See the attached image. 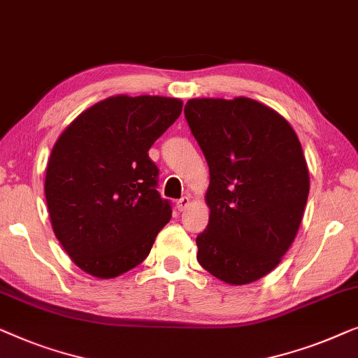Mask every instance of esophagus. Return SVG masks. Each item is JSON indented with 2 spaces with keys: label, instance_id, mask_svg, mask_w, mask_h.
I'll list each match as a JSON object with an SVG mask.
<instances>
[{
  "label": "esophagus",
  "instance_id": "esophagus-1",
  "mask_svg": "<svg viewBox=\"0 0 358 358\" xmlns=\"http://www.w3.org/2000/svg\"><path fill=\"white\" fill-rule=\"evenodd\" d=\"M189 196H183V198H180L178 201H177V208H178V210L181 213V210H185L186 208H188L189 206Z\"/></svg>",
  "mask_w": 358,
  "mask_h": 358
}]
</instances>
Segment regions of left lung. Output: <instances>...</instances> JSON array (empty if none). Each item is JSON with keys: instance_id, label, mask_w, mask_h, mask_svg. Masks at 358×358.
Instances as JSON below:
<instances>
[{"instance_id": "obj_1", "label": "left lung", "mask_w": 358, "mask_h": 358, "mask_svg": "<svg viewBox=\"0 0 358 358\" xmlns=\"http://www.w3.org/2000/svg\"><path fill=\"white\" fill-rule=\"evenodd\" d=\"M185 118L210 175L196 258L231 285L264 278L290 248L308 199L300 141L285 118L248 97L191 99Z\"/></svg>"}]
</instances>
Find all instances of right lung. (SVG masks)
I'll return each instance as SVG.
<instances>
[{"label":"right lung","instance_id":"1","mask_svg":"<svg viewBox=\"0 0 358 358\" xmlns=\"http://www.w3.org/2000/svg\"><path fill=\"white\" fill-rule=\"evenodd\" d=\"M183 102L117 95L92 105L53 145L45 177L52 227L76 266L112 279L143 263L172 217L149 149Z\"/></svg>","mask_w":358,"mask_h":358}]
</instances>
